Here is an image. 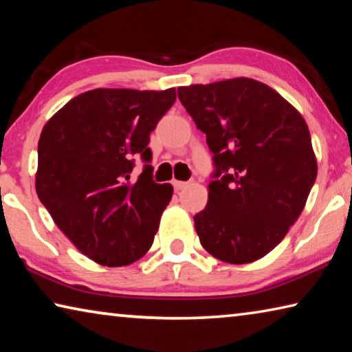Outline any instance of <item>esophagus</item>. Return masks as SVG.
Listing matches in <instances>:
<instances>
[{"label":"esophagus","mask_w":352,"mask_h":352,"mask_svg":"<svg viewBox=\"0 0 352 352\" xmlns=\"http://www.w3.org/2000/svg\"><path fill=\"white\" fill-rule=\"evenodd\" d=\"M172 184H174V188H175V190H182V189H184L188 186V182H172Z\"/></svg>","instance_id":"esophagus-1"}]
</instances>
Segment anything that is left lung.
Here are the masks:
<instances>
[{
	"instance_id": "obj_1",
	"label": "left lung",
	"mask_w": 352,
	"mask_h": 352,
	"mask_svg": "<svg viewBox=\"0 0 352 352\" xmlns=\"http://www.w3.org/2000/svg\"><path fill=\"white\" fill-rule=\"evenodd\" d=\"M178 99L212 152L208 204L194 216L200 243L228 264L261 259L300 217L317 178L305 118L248 77L180 87Z\"/></svg>"
}]
</instances>
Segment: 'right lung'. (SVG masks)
I'll use <instances>...</instances> for the list:
<instances>
[{"label":"right lung","mask_w":352,"mask_h":352,"mask_svg":"<svg viewBox=\"0 0 352 352\" xmlns=\"http://www.w3.org/2000/svg\"><path fill=\"white\" fill-rule=\"evenodd\" d=\"M175 98V88H96L71 99L41 130L38 199L79 252L100 265H129L152 247L174 188L153 182L148 136ZM136 154L148 164L132 181Z\"/></svg>","instance_id":"obj_1"}]
</instances>
